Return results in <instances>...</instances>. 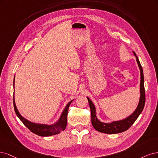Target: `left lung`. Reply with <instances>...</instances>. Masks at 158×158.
<instances>
[{
	"label": "left lung",
	"instance_id": "1",
	"mask_svg": "<svg viewBox=\"0 0 158 158\" xmlns=\"http://www.w3.org/2000/svg\"><path fill=\"white\" fill-rule=\"evenodd\" d=\"M135 57L136 58V62L138 63L139 67L140 70V100L137 108L134 111L133 114H131L128 118L118 121H114L111 123H104L100 122L96 116V110L95 107L92 102V101L90 100L89 97H87L89 106L90 108L91 112V121H92L93 126L94 128L100 133H106V134H115L119 133L124 132L129 129L130 127L133 125L135 121L138 118L139 115L141 114L144 109V104H145V89L144 85V74H143V69L140 63V61L136 56V55L135 52H133Z\"/></svg>",
	"mask_w": 158,
	"mask_h": 158
}]
</instances>
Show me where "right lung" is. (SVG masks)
I'll return each instance as SVG.
<instances>
[{
    "label": "right lung",
    "mask_w": 158,
    "mask_h": 158,
    "mask_svg": "<svg viewBox=\"0 0 158 158\" xmlns=\"http://www.w3.org/2000/svg\"><path fill=\"white\" fill-rule=\"evenodd\" d=\"M14 80L15 79H14ZM72 101L73 100L70 101L68 104V105L66 106L58 121L56 122V123L54 125H48L34 123L23 118V117L19 114V111H18L16 104H15L14 96L13 97L14 110L17 116L19 118V119L22 121V122L24 124V125L26 127H27V128L31 131L32 133L40 136H49L51 135H56L60 133V131H64L65 129L66 125H67V117H68V109Z\"/></svg>",
    "instance_id": "right-lung-1"
}]
</instances>
